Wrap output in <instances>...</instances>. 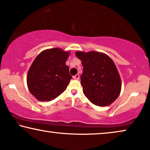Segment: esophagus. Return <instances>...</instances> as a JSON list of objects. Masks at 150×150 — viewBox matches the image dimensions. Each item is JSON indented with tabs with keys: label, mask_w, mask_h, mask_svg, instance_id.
<instances>
[{
	"label": "esophagus",
	"mask_w": 150,
	"mask_h": 150,
	"mask_svg": "<svg viewBox=\"0 0 150 150\" xmlns=\"http://www.w3.org/2000/svg\"><path fill=\"white\" fill-rule=\"evenodd\" d=\"M73 79H79V75L78 74L75 75L74 77H73Z\"/></svg>",
	"instance_id": "obj_1"
}]
</instances>
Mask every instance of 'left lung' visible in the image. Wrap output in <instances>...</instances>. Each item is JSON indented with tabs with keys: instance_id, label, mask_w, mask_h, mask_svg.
<instances>
[{
	"instance_id": "1",
	"label": "left lung",
	"mask_w": 150,
	"mask_h": 150,
	"mask_svg": "<svg viewBox=\"0 0 150 150\" xmlns=\"http://www.w3.org/2000/svg\"><path fill=\"white\" fill-rule=\"evenodd\" d=\"M81 60L83 73L81 84L83 92L95 105L109 106L121 92L122 82L116 66L110 57L98 52H77Z\"/></svg>"
}]
</instances>
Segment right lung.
<instances>
[{"mask_svg":"<svg viewBox=\"0 0 150 150\" xmlns=\"http://www.w3.org/2000/svg\"><path fill=\"white\" fill-rule=\"evenodd\" d=\"M69 55L70 52L57 47L44 50L36 57L27 75V86L37 100H54L67 89L72 79L66 65Z\"/></svg>","mask_w":150,"mask_h":150,"instance_id":"1","label":"right lung"}]
</instances>
